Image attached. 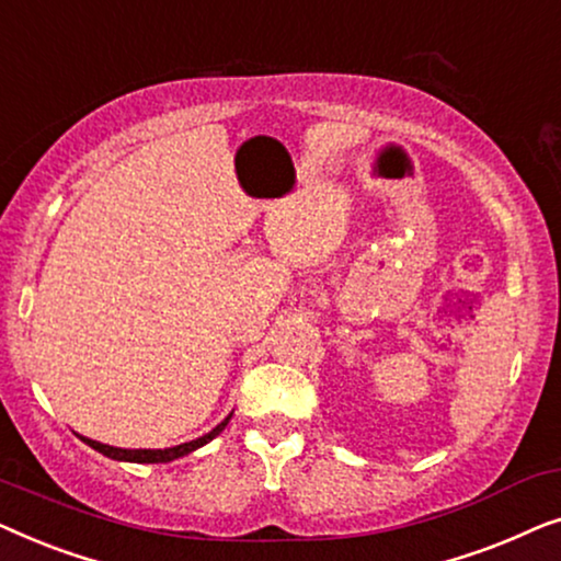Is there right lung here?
Returning a JSON list of instances; mask_svg holds the SVG:
<instances>
[{
    "mask_svg": "<svg viewBox=\"0 0 561 561\" xmlns=\"http://www.w3.org/2000/svg\"><path fill=\"white\" fill-rule=\"evenodd\" d=\"M229 419H232V413L221 421V424H217L211 428L209 434L198 436V439L194 442H186V444H175V447H168V449H119V447H110V444H102V442H94L89 439V436H81L79 439L83 444H89L91 449L102 451L104 457L110 459H117V462H137V465H158V462H173V459L179 457H186L191 455V451H196L198 447H204V444H209L214 436H219L221 432H225V426L229 424Z\"/></svg>",
    "mask_w": 561,
    "mask_h": 561,
    "instance_id": "right-lung-1",
    "label": "right lung"
}]
</instances>
